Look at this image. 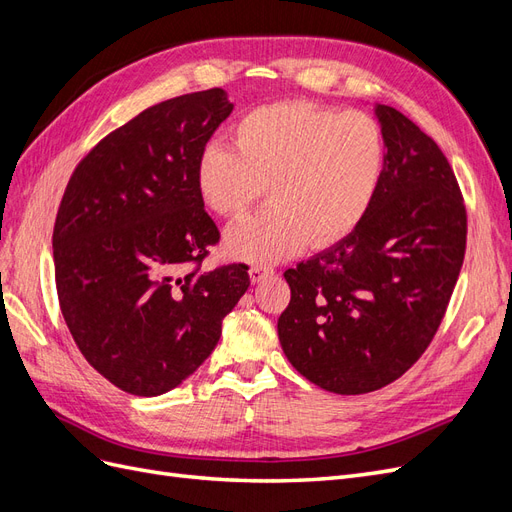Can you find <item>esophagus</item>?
<instances>
[{
	"label": "esophagus",
	"mask_w": 512,
	"mask_h": 512,
	"mask_svg": "<svg viewBox=\"0 0 512 512\" xmlns=\"http://www.w3.org/2000/svg\"><path fill=\"white\" fill-rule=\"evenodd\" d=\"M273 275H275V271H273L271 267H260V265H256V267L250 269V280H252V284H260L262 280H267V277H273Z\"/></svg>",
	"instance_id": "esophagus-1"
}]
</instances>
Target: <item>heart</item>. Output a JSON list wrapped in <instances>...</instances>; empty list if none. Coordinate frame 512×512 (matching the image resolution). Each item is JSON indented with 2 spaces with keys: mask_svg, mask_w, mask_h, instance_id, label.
Instances as JSON below:
<instances>
[{
  "mask_svg": "<svg viewBox=\"0 0 512 512\" xmlns=\"http://www.w3.org/2000/svg\"><path fill=\"white\" fill-rule=\"evenodd\" d=\"M232 149L211 145L196 164V190L224 218L256 200L271 207L230 226L224 250L247 262H275L309 241L327 247L352 232L374 200L384 168L378 123L309 102L260 106L230 132Z\"/></svg>",
  "mask_w": 512,
  "mask_h": 512,
  "instance_id": "heart-1",
  "label": "heart"
}]
</instances>
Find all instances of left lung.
Returning <instances> with one entry per match:
<instances>
[{
  "instance_id": "left-lung-1",
  "label": "left lung",
  "mask_w": 512,
  "mask_h": 512,
  "mask_svg": "<svg viewBox=\"0 0 512 512\" xmlns=\"http://www.w3.org/2000/svg\"><path fill=\"white\" fill-rule=\"evenodd\" d=\"M384 168L348 237L284 273L277 335L292 367L337 395L391 384L436 335L466 254L453 168L421 128L376 104Z\"/></svg>"
}]
</instances>
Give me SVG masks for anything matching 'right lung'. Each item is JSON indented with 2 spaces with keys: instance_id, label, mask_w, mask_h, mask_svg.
<instances>
[{
  "instance_id": "right-lung-1",
  "label": "right lung",
  "mask_w": 512,
  "mask_h": 512,
  "mask_svg": "<svg viewBox=\"0 0 512 512\" xmlns=\"http://www.w3.org/2000/svg\"><path fill=\"white\" fill-rule=\"evenodd\" d=\"M232 108L220 87L147 108L87 153L61 198V314L87 363L126 393L156 397L192 376L250 286L245 265L200 269L220 230L196 164Z\"/></svg>"
}]
</instances>
